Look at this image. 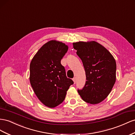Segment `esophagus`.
Wrapping results in <instances>:
<instances>
[{
	"instance_id": "1",
	"label": "esophagus",
	"mask_w": 135,
	"mask_h": 135,
	"mask_svg": "<svg viewBox=\"0 0 135 135\" xmlns=\"http://www.w3.org/2000/svg\"><path fill=\"white\" fill-rule=\"evenodd\" d=\"M73 82H74V84H75V82H76V78H73Z\"/></svg>"
}]
</instances>
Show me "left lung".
<instances>
[{"instance_id": "8db88e82", "label": "left lung", "mask_w": 135, "mask_h": 135, "mask_svg": "<svg viewBox=\"0 0 135 135\" xmlns=\"http://www.w3.org/2000/svg\"><path fill=\"white\" fill-rule=\"evenodd\" d=\"M73 44L82 61L87 80L83 89L78 93L86 102L99 103L110 94L116 82L114 57L104 46L95 41Z\"/></svg>"}]
</instances>
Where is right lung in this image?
<instances>
[{"instance_id":"obj_1","label":"right lung","mask_w":135,"mask_h":135,"mask_svg":"<svg viewBox=\"0 0 135 135\" xmlns=\"http://www.w3.org/2000/svg\"><path fill=\"white\" fill-rule=\"evenodd\" d=\"M68 46L52 40L44 44L30 63V81L39 100L49 108L63 102L67 91L74 83L68 78L61 60Z\"/></svg>"}]
</instances>
